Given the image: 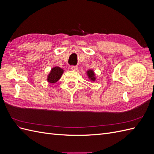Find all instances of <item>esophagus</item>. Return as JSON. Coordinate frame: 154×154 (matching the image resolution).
<instances>
[{"label":"esophagus","mask_w":154,"mask_h":154,"mask_svg":"<svg viewBox=\"0 0 154 154\" xmlns=\"http://www.w3.org/2000/svg\"><path fill=\"white\" fill-rule=\"evenodd\" d=\"M71 69L72 70V71H77L78 69V67L76 66H71Z\"/></svg>","instance_id":"34e87169"}]
</instances>
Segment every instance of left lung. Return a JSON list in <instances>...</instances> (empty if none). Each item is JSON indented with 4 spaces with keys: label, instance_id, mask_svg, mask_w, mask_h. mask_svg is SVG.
Instances as JSON below:
<instances>
[{
    "label": "left lung",
    "instance_id": "obj_1",
    "mask_svg": "<svg viewBox=\"0 0 154 154\" xmlns=\"http://www.w3.org/2000/svg\"><path fill=\"white\" fill-rule=\"evenodd\" d=\"M87 74L88 76V78L90 79V80L91 81H93L94 82L95 80H96V77H95V74L94 72V71H93V70H88V71H87Z\"/></svg>",
    "mask_w": 154,
    "mask_h": 154
}]
</instances>
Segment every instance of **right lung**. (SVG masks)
I'll return each instance as SVG.
<instances>
[{
    "label": "right lung",
    "mask_w": 154,
    "mask_h": 154,
    "mask_svg": "<svg viewBox=\"0 0 154 154\" xmlns=\"http://www.w3.org/2000/svg\"><path fill=\"white\" fill-rule=\"evenodd\" d=\"M63 73V70L62 68L59 67L52 68L48 76V82L50 83H55L60 80Z\"/></svg>",
    "instance_id": "add662e5"
}]
</instances>
